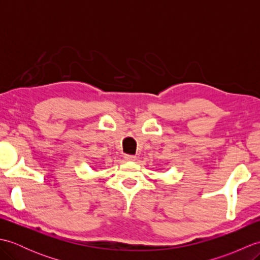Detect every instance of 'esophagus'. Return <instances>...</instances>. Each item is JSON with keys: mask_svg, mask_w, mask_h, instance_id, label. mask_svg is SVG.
I'll return each mask as SVG.
<instances>
[{"mask_svg": "<svg viewBox=\"0 0 260 260\" xmlns=\"http://www.w3.org/2000/svg\"><path fill=\"white\" fill-rule=\"evenodd\" d=\"M124 158L126 159V161H135L136 156H134V155H129V154H126V155L124 156Z\"/></svg>", "mask_w": 260, "mask_h": 260, "instance_id": "34e87169", "label": "esophagus"}]
</instances>
